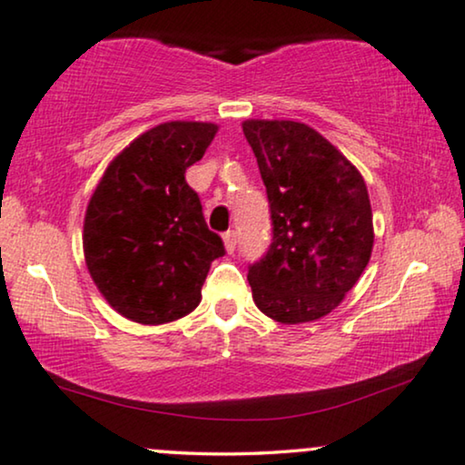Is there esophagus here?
<instances>
[{
  "instance_id": "34e87169",
  "label": "esophagus",
  "mask_w": 465,
  "mask_h": 465,
  "mask_svg": "<svg viewBox=\"0 0 465 465\" xmlns=\"http://www.w3.org/2000/svg\"><path fill=\"white\" fill-rule=\"evenodd\" d=\"M222 239H224V247H226L228 254H232L234 245H237V234H234V231H228L222 234Z\"/></svg>"
}]
</instances>
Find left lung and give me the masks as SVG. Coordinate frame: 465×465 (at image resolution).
<instances>
[{"mask_svg": "<svg viewBox=\"0 0 465 465\" xmlns=\"http://www.w3.org/2000/svg\"><path fill=\"white\" fill-rule=\"evenodd\" d=\"M243 134L267 185L273 243L247 282L264 316L282 324L327 316L357 284L373 250L363 174L307 124L245 119Z\"/></svg>", "mask_w": 465, "mask_h": 465, "instance_id": "1", "label": "left lung"}]
</instances>
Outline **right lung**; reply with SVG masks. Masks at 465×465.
Returning <instances> with one entry per match:
<instances>
[{
	"label": "right lung",
	"mask_w": 465,
	"mask_h": 465,
	"mask_svg": "<svg viewBox=\"0 0 465 465\" xmlns=\"http://www.w3.org/2000/svg\"><path fill=\"white\" fill-rule=\"evenodd\" d=\"M218 134L209 122L143 132L106 166L83 222V254L106 303L138 324H166L201 303L224 245L207 228L185 171Z\"/></svg>",
	"instance_id": "obj_1"
}]
</instances>
